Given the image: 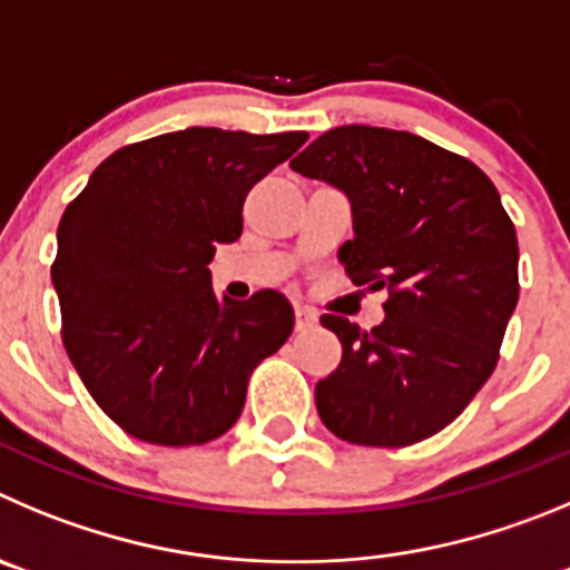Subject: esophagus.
Returning <instances> with one entry per match:
<instances>
[{
    "label": "esophagus",
    "mask_w": 570,
    "mask_h": 570,
    "mask_svg": "<svg viewBox=\"0 0 570 570\" xmlns=\"http://www.w3.org/2000/svg\"><path fill=\"white\" fill-rule=\"evenodd\" d=\"M317 326V315L306 306H297L295 309V328L297 332H309V328Z\"/></svg>",
    "instance_id": "obj_1"
}]
</instances>
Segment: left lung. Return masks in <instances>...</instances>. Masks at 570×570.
I'll return each instance as SVG.
<instances>
[{
    "label": "left lung",
    "instance_id": "obj_1",
    "mask_svg": "<svg viewBox=\"0 0 570 570\" xmlns=\"http://www.w3.org/2000/svg\"><path fill=\"white\" fill-rule=\"evenodd\" d=\"M351 202L337 258L357 286L387 289L371 332L340 315L343 343L315 405L337 439L407 446L444 430L498 365L518 306V233L492 179L411 131L340 126L292 159Z\"/></svg>",
    "mask_w": 570,
    "mask_h": 570
}]
</instances>
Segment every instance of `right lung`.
I'll use <instances>...</instances> for the list:
<instances>
[{"label": "right lung", "mask_w": 570, "mask_h": 570, "mask_svg": "<svg viewBox=\"0 0 570 570\" xmlns=\"http://www.w3.org/2000/svg\"><path fill=\"white\" fill-rule=\"evenodd\" d=\"M306 131L190 126L106 157L58 225L61 337L100 411L148 444L219 439L242 416L255 365L289 340L275 289L219 301L216 244L242 236L249 188Z\"/></svg>", "instance_id": "obj_1"}]
</instances>
